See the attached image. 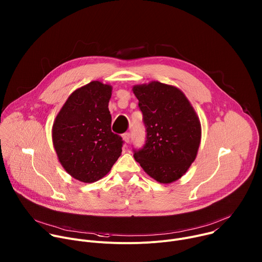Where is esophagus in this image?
Segmentation results:
<instances>
[{"label": "esophagus", "instance_id": "obj_1", "mask_svg": "<svg viewBox=\"0 0 262 262\" xmlns=\"http://www.w3.org/2000/svg\"><path fill=\"white\" fill-rule=\"evenodd\" d=\"M122 138H123L124 142L127 144L129 142V139H130V134L129 133H125V134L122 135Z\"/></svg>", "mask_w": 262, "mask_h": 262}]
</instances>
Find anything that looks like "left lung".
Instances as JSON below:
<instances>
[{
	"mask_svg": "<svg viewBox=\"0 0 262 262\" xmlns=\"http://www.w3.org/2000/svg\"><path fill=\"white\" fill-rule=\"evenodd\" d=\"M146 130L145 144L133 149L144 171L162 183L180 178L195 161L201 126L188 98L177 88L160 82L133 88Z\"/></svg>",
	"mask_w": 262,
	"mask_h": 262,
	"instance_id": "obj_1",
	"label": "left lung"
}]
</instances>
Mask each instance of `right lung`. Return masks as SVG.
Wrapping results in <instances>:
<instances>
[{
    "mask_svg": "<svg viewBox=\"0 0 262 262\" xmlns=\"http://www.w3.org/2000/svg\"><path fill=\"white\" fill-rule=\"evenodd\" d=\"M111 86L93 81L72 92L54 122L59 161L80 181L102 178L121 155L124 141L111 130Z\"/></svg>",
    "mask_w": 262,
    "mask_h": 262,
    "instance_id": "right-lung-1",
    "label": "right lung"
}]
</instances>
